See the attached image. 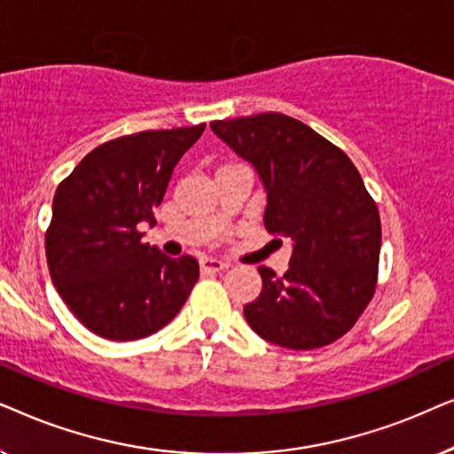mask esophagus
<instances>
[{
  "label": "esophagus",
  "mask_w": 454,
  "mask_h": 454,
  "mask_svg": "<svg viewBox=\"0 0 454 454\" xmlns=\"http://www.w3.org/2000/svg\"><path fill=\"white\" fill-rule=\"evenodd\" d=\"M199 265H201L203 274H215V271H222L228 268V263H223L220 259H214V257H203L201 262H199Z\"/></svg>",
  "instance_id": "34e87169"
}]
</instances>
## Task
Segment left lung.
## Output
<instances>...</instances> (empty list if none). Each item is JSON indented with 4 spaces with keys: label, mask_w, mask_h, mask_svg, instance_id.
<instances>
[{
    "label": "left lung",
    "mask_w": 454,
    "mask_h": 454,
    "mask_svg": "<svg viewBox=\"0 0 454 454\" xmlns=\"http://www.w3.org/2000/svg\"><path fill=\"white\" fill-rule=\"evenodd\" d=\"M209 126L262 180L265 228L293 243L284 276L257 268L263 286L245 305L247 324L284 348L338 340L373 297L382 245L378 207L357 168L344 151L284 114Z\"/></svg>",
    "instance_id": "1"
}]
</instances>
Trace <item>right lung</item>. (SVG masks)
I'll list each match as a JSON object with an SVG mask.
<instances>
[{
    "instance_id": "right-lung-1",
    "label": "right lung",
    "mask_w": 454,
    "mask_h": 454,
    "mask_svg": "<svg viewBox=\"0 0 454 454\" xmlns=\"http://www.w3.org/2000/svg\"><path fill=\"white\" fill-rule=\"evenodd\" d=\"M205 124L145 130L90 151L58 186L45 234L51 282L78 322L107 340H138L170 324L199 278L191 255L143 245L141 223Z\"/></svg>"
}]
</instances>
